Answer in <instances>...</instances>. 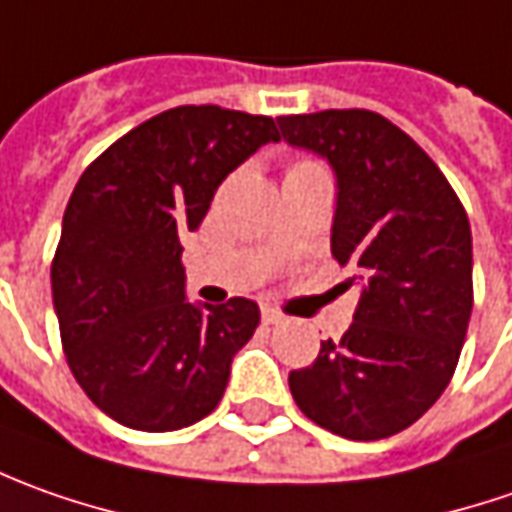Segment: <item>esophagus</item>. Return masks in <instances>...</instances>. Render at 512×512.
Masks as SVG:
<instances>
[{
    "mask_svg": "<svg viewBox=\"0 0 512 512\" xmlns=\"http://www.w3.org/2000/svg\"><path fill=\"white\" fill-rule=\"evenodd\" d=\"M263 323H266V326H280V323H283V314L274 309H263Z\"/></svg>",
    "mask_w": 512,
    "mask_h": 512,
    "instance_id": "1",
    "label": "esophagus"
}]
</instances>
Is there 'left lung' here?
Here are the masks:
<instances>
[{
	"label": "left lung",
	"instance_id": "8db88e82",
	"mask_svg": "<svg viewBox=\"0 0 512 512\" xmlns=\"http://www.w3.org/2000/svg\"><path fill=\"white\" fill-rule=\"evenodd\" d=\"M291 147L337 172L331 255L360 303L340 340L291 371L297 408L320 428L374 442L414 425L448 388L473 309V243L462 201L397 124L371 110L280 115Z\"/></svg>",
	"mask_w": 512,
	"mask_h": 512
}]
</instances>
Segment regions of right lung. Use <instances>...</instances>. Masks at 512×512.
<instances>
[{
  "instance_id": "add662e5",
  "label": "right lung",
  "mask_w": 512,
  "mask_h": 512,
  "mask_svg": "<svg viewBox=\"0 0 512 512\" xmlns=\"http://www.w3.org/2000/svg\"><path fill=\"white\" fill-rule=\"evenodd\" d=\"M280 133L269 115L186 104L121 135L81 172L50 266L62 348L81 391L135 431H178L221 402L260 309L192 306L181 235L221 181Z\"/></svg>"
}]
</instances>
